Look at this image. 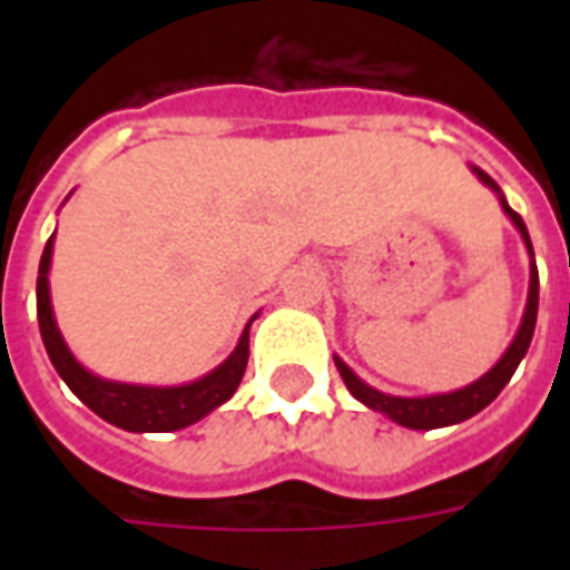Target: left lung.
Wrapping results in <instances>:
<instances>
[{
	"mask_svg": "<svg viewBox=\"0 0 570 570\" xmlns=\"http://www.w3.org/2000/svg\"><path fill=\"white\" fill-rule=\"evenodd\" d=\"M479 180L485 183L488 189H494L500 195V204H503V213L512 218V224L521 230L523 242H527V250H530V295H527V311H523L521 328L514 334L512 346L505 348V355L497 361L491 370H488L482 379H476L473 384L461 390H452V393H438V396H390V393H381V390L370 387L366 381L357 379L352 370H348L340 357H334V364H337L340 375L346 381L348 393L357 399V402H364L366 407H373L379 414L390 416L393 423L405 425V429H441V425H452L461 423V420H470L473 414H479L482 407H488L500 396V390L509 384V379L514 375L518 364L527 355V348L532 343V331H535V316H539V268H535V254H532V242L530 233H527V224L518 213H514L512 206L505 204L503 191L497 186L491 177H488L482 168H473Z\"/></svg>",
	"mask_w": 570,
	"mask_h": 570,
	"instance_id": "obj_1",
	"label": "left lung"
}]
</instances>
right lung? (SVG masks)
I'll return each instance as SVG.
<instances>
[{
  "label": "right lung",
  "instance_id": "obj_1",
  "mask_svg": "<svg viewBox=\"0 0 570 570\" xmlns=\"http://www.w3.org/2000/svg\"><path fill=\"white\" fill-rule=\"evenodd\" d=\"M52 239L49 236L43 257L38 268V325L47 355L56 366V373L65 379V384L91 407L94 414L102 416L106 423L127 429V432H177L186 425L197 423L200 416L224 405L236 393L245 366H248V328L245 325L239 337V346L233 355L218 364L213 373L204 379L180 384V387H145V384H120V381H106L100 375L88 373L67 348L65 337L52 316V302H49V263H52Z\"/></svg>",
  "mask_w": 570,
  "mask_h": 570
}]
</instances>
